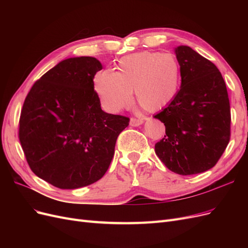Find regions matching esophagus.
<instances>
[{"instance_id": "esophagus-1", "label": "esophagus", "mask_w": 248, "mask_h": 248, "mask_svg": "<svg viewBox=\"0 0 248 248\" xmlns=\"http://www.w3.org/2000/svg\"><path fill=\"white\" fill-rule=\"evenodd\" d=\"M129 123H130V126L136 127V126H140L142 123H144V120L140 119V118H134V117H132V118H130V122Z\"/></svg>"}]
</instances>
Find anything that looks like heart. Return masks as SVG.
<instances>
[{
    "mask_svg": "<svg viewBox=\"0 0 248 248\" xmlns=\"http://www.w3.org/2000/svg\"><path fill=\"white\" fill-rule=\"evenodd\" d=\"M180 78V65L174 55L140 51L120 59L116 72L97 73L94 87L108 111L128 108L133 89L140 106L148 111H156L175 99Z\"/></svg>",
    "mask_w": 248,
    "mask_h": 248,
    "instance_id": "heart-1",
    "label": "heart"
}]
</instances>
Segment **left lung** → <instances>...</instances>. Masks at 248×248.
<instances>
[{
  "label": "left lung",
  "instance_id": "1",
  "mask_svg": "<svg viewBox=\"0 0 248 248\" xmlns=\"http://www.w3.org/2000/svg\"><path fill=\"white\" fill-rule=\"evenodd\" d=\"M181 88L154 118L166 126L155 153L170 170L187 176L212 169L231 138V109L220 71L191 47L175 49Z\"/></svg>",
  "mask_w": 248,
  "mask_h": 248
}]
</instances>
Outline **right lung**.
I'll return each instance as SVG.
<instances>
[{"label": "right lung", "mask_w": 248, "mask_h": 248, "mask_svg": "<svg viewBox=\"0 0 248 248\" xmlns=\"http://www.w3.org/2000/svg\"><path fill=\"white\" fill-rule=\"evenodd\" d=\"M93 57L66 59L37 80L19 118L18 138L30 169L61 189L98 181L129 118L103 111L93 78Z\"/></svg>", "instance_id": "right-lung-1"}]
</instances>
